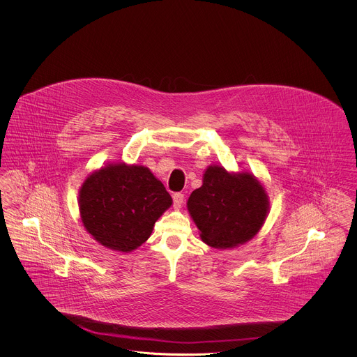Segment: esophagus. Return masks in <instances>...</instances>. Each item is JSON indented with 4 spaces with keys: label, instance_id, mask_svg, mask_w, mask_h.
I'll list each match as a JSON object with an SVG mask.
<instances>
[{
    "label": "esophagus",
    "instance_id": "esophagus-1",
    "mask_svg": "<svg viewBox=\"0 0 357 357\" xmlns=\"http://www.w3.org/2000/svg\"><path fill=\"white\" fill-rule=\"evenodd\" d=\"M183 199H185V195L182 194V192H175L174 195H172V201H174V206L176 207V208H179L182 204H183Z\"/></svg>",
    "mask_w": 357,
    "mask_h": 357
}]
</instances>
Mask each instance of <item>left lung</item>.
Segmentation results:
<instances>
[{"label": "left lung", "mask_w": 357, "mask_h": 357, "mask_svg": "<svg viewBox=\"0 0 357 357\" xmlns=\"http://www.w3.org/2000/svg\"><path fill=\"white\" fill-rule=\"evenodd\" d=\"M268 195L252 174H229L210 166L204 185L194 190L187 208L204 243L217 249L237 246L255 237L268 214Z\"/></svg>", "instance_id": "obj_1"}]
</instances>
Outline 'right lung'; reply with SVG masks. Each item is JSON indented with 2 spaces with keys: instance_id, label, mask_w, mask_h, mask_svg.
<instances>
[{
  "instance_id": "1",
  "label": "right lung",
  "mask_w": 357,
  "mask_h": 357,
  "mask_svg": "<svg viewBox=\"0 0 357 357\" xmlns=\"http://www.w3.org/2000/svg\"><path fill=\"white\" fill-rule=\"evenodd\" d=\"M171 195L143 166L109 165L85 179L80 214L86 231L102 246L128 253L144 243Z\"/></svg>"
}]
</instances>
